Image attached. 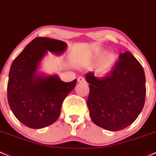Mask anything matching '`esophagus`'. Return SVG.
Listing matches in <instances>:
<instances>
[{"label": "esophagus", "instance_id": "obj_1", "mask_svg": "<svg viewBox=\"0 0 156 156\" xmlns=\"http://www.w3.org/2000/svg\"><path fill=\"white\" fill-rule=\"evenodd\" d=\"M78 82H79V83L85 82V79L83 78V77H78Z\"/></svg>", "mask_w": 156, "mask_h": 156}]
</instances>
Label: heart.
<instances>
[{
	"label": "heart",
	"instance_id": "heart-1",
	"mask_svg": "<svg viewBox=\"0 0 156 156\" xmlns=\"http://www.w3.org/2000/svg\"><path fill=\"white\" fill-rule=\"evenodd\" d=\"M92 58L95 61H99L98 73L100 75H105L111 71L117 60V56L113 52H107L105 50L96 51L93 55Z\"/></svg>",
	"mask_w": 156,
	"mask_h": 156
}]
</instances>
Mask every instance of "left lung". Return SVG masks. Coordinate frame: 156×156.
Returning a JSON list of instances; mask_svg holds the SVG:
<instances>
[{"instance_id":"1","label":"left lung","mask_w":156,"mask_h":156,"mask_svg":"<svg viewBox=\"0 0 156 156\" xmlns=\"http://www.w3.org/2000/svg\"><path fill=\"white\" fill-rule=\"evenodd\" d=\"M89 83L88 109L96 125L109 131H119L134 122L143 110L146 98L144 69L129 51L119 54L110 73L96 78L85 75Z\"/></svg>"}]
</instances>
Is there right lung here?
Masks as SVG:
<instances>
[{"label":"right lung","instance_id":"right-lung-1","mask_svg":"<svg viewBox=\"0 0 156 156\" xmlns=\"http://www.w3.org/2000/svg\"><path fill=\"white\" fill-rule=\"evenodd\" d=\"M66 48L63 41L37 37L13 60L7 85L8 102L15 117L27 127L42 129L54 123L63 100L76 84V79L63 82L57 75L39 72L48 51L60 55Z\"/></svg>","mask_w":156,"mask_h":156}]
</instances>
